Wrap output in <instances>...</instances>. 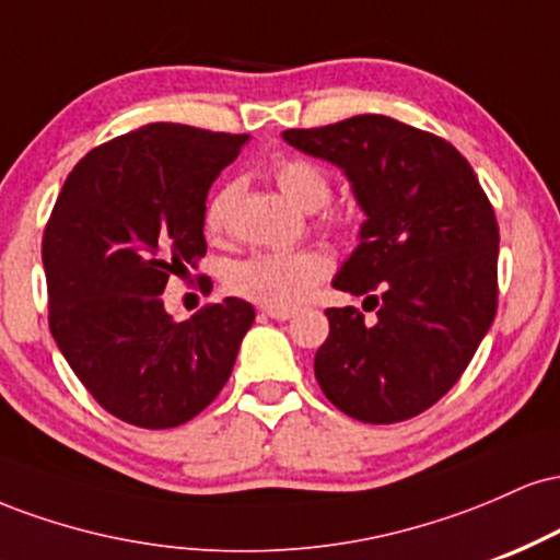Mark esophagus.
Wrapping results in <instances>:
<instances>
[{"mask_svg":"<svg viewBox=\"0 0 560 560\" xmlns=\"http://www.w3.org/2000/svg\"><path fill=\"white\" fill-rule=\"evenodd\" d=\"M262 316L273 318V320H289L294 316V311H273V307H262Z\"/></svg>","mask_w":560,"mask_h":560,"instance_id":"esophagus-1","label":"esophagus"}]
</instances>
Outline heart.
<instances>
[{"label": "heart", "mask_w": 560, "mask_h": 560, "mask_svg": "<svg viewBox=\"0 0 560 560\" xmlns=\"http://www.w3.org/2000/svg\"><path fill=\"white\" fill-rule=\"evenodd\" d=\"M273 182L289 202L300 210L324 208L331 195V184L318 165L307 160H287L276 165ZM236 184L223 186L208 202L205 229L210 236H221L229 226L231 208L236 199ZM331 226H339V218H329ZM329 273V260L316 249H292V253H255L231 262L226 271V289L236 298L255 305L289 311L311 298L318 281Z\"/></svg>", "instance_id": "obj_1"}]
</instances>
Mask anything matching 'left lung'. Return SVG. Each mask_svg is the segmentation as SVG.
I'll return each mask as SVG.
<instances>
[{
  "label": "left lung",
  "instance_id": "1",
  "mask_svg": "<svg viewBox=\"0 0 560 560\" xmlns=\"http://www.w3.org/2000/svg\"><path fill=\"white\" fill-rule=\"evenodd\" d=\"M281 137L342 168L365 213L361 244L331 284L365 294L376 318L326 311L329 337L313 365L320 389L350 419H413L458 382L494 320L500 234L490 199L450 141L387 115Z\"/></svg>",
  "mask_w": 560,
  "mask_h": 560
}]
</instances>
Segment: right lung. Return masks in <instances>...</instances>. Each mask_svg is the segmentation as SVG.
<instances>
[{"mask_svg":"<svg viewBox=\"0 0 560 560\" xmlns=\"http://www.w3.org/2000/svg\"><path fill=\"white\" fill-rule=\"evenodd\" d=\"M247 133L150 124L94 147L44 229L49 329L115 419L173 429L229 382L255 307L226 298L173 320L163 289L205 258V199Z\"/></svg>","mask_w":560,"mask_h":560,"instance_id":"1","label":"right lung"}]
</instances>
